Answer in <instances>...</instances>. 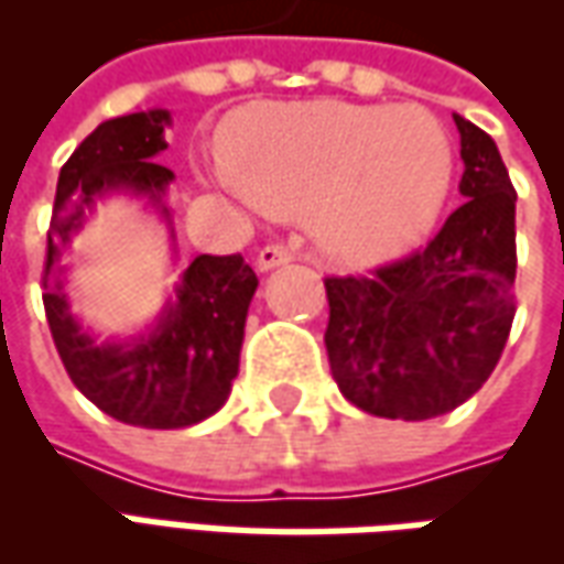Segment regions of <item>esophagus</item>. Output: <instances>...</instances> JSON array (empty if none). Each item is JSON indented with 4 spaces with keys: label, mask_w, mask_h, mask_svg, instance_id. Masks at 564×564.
I'll return each instance as SVG.
<instances>
[{
    "label": "esophagus",
    "mask_w": 564,
    "mask_h": 564,
    "mask_svg": "<svg viewBox=\"0 0 564 564\" xmlns=\"http://www.w3.org/2000/svg\"><path fill=\"white\" fill-rule=\"evenodd\" d=\"M290 259H293V250H290V247L269 245V247H262V250L257 253V269L271 271V269H278V265H286Z\"/></svg>",
    "instance_id": "obj_1"
}]
</instances>
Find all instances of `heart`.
<instances>
[{"label": "heart", "instance_id": "b5f03b06", "mask_svg": "<svg viewBox=\"0 0 564 564\" xmlns=\"http://www.w3.org/2000/svg\"><path fill=\"white\" fill-rule=\"evenodd\" d=\"M229 184L278 217L311 210L329 257L378 265L423 245L447 208L456 150L420 105H262L223 141Z\"/></svg>", "mask_w": 564, "mask_h": 564}]
</instances>
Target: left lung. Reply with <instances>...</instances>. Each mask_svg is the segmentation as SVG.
<instances>
[{
	"mask_svg": "<svg viewBox=\"0 0 564 564\" xmlns=\"http://www.w3.org/2000/svg\"><path fill=\"white\" fill-rule=\"evenodd\" d=\"M465 196L425 247L371 274L326 278L332 378L387 420L449 414L480 390L517 314V189L496 141L453 115Z\"/></svg>",
	"mask_w": 564,
	"mask_h": 564,
	"instance_id": "obj_1",
	"label": "left lung"
}]
</instances>
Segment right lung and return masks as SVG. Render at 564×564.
Listing matches in <instances>:
<instances>
[{
  "instance_id": "right-lung-1",
  "label": "right lung",
  "mask_w": 564,
  "mask_h": 564,
  "mask_svg": "<svg viewBox=\"0 0 564 564\" xmlns=\"http://www.w3.org/2000/svg\"><path fill=\"white\" fill-rule=\"evenodd\" d=\"M169 111L115 117L93 129L59 169L44 259V314L68 378L99 411L141 429H186L217 414L238 375L245 319L257 274L241 253H202L181 274L174 299L148 335L99 344L80 329L63 293V253L96 198L132 193L162 205L174 174L153 162L165 144ZM172 223V220H169Z\"/></svg>"
}]
</instances>
